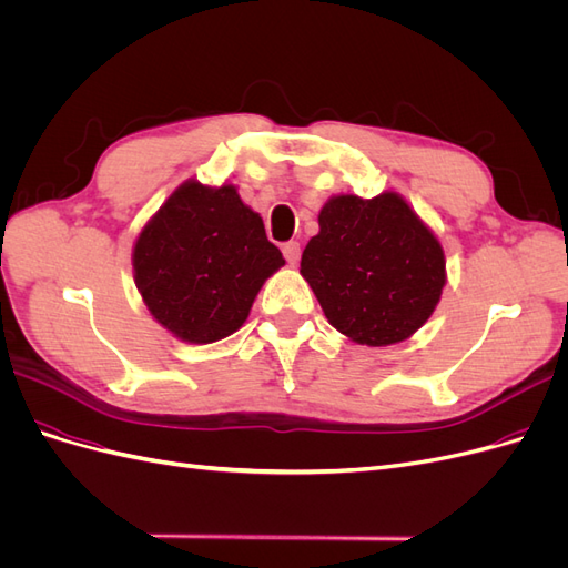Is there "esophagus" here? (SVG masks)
<instances>
[{"mask_svg":"<svg viewBox=\"0 0 568 568\" xmlns=\"http://www.w3.org/2000/svg\"><path fill=\"white\" fill-rule=\"evenodd\" d=\"M282 253H284V257H286L291 265H296L301 261V244L298 242H286L282 246Z\"/></svg>","mask_w":568,"mask_h":568,"instance_id":"1","label":"esophagus"}]
</instances>
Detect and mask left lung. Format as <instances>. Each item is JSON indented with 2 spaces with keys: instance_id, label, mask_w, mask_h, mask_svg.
Returning <instances> with one entry per match:
<instances>
[{
  "instance_id": "obj_1",
  "label": "left lung",
  "mask_w": 568,
  "mask_h": 568,
  "mask_svg": "<svg viewBox=\"0 0 568 568\" xmlns=\"http://www.w3.org/2000/svg\"><path fill=\"white\" fill-rule=\"evenodd\" d=\"M301 274L341 334L390 346L432 317L445 261L438 239L398 194H346L324 203Z\"/></svg>"
}]
</instances>
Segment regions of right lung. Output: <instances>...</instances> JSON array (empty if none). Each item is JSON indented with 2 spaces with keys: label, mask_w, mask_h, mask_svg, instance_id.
<instances>
[{
  "label": "right lung",
  "mask_w": 568,
  "mask_h": 568,
  "mask_svg": "<svg viewBox=\"0 0 568 568\" xmlns=\"http://www.w3.org/2000/svg\"><path fill=\"white\" fill-rule=\"evenodd\" d=\"M134 282L168 332L189 343L234 334L263 282L284 265L236 189L184 182L134 244Z\"/></svg>",
  "instance_id": "obj_1"
}]
</instances>
